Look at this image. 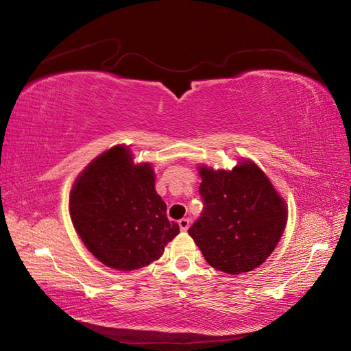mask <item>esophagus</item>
<instances>
[{
    "instance_id": "1",
    "label": "esophagus",
    "mask_w": 351,
    "mask_h": 351,
    "mask_svg": "<svg viewBox=\"0 0 351 351\" xmlns=\"http://www.w3.org/2000/svg\"><path fill=\"white\" fill-rule=\"evenodd\" d=\"M178 225H180V229L182 230V232H185L190 228V219H181L180 221H178Z\"/></svg>"
}]
</instances>
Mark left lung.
Here are the masks:
<instances>
[{
	"instance_id": "left-lung-1",
	"label": "left lung",
	"mask_w": 351,
	"mask_h": 351,
	"mask_svg": "<svg viewBox=\"0 0 351 351\" xmlns=\"http://www.w3.org/2000/svg\"><path fill=\"white\" fill-rule=\"evenodd\" d=\"M204 211L189 229L211 267L228 274L255 270L287 225V204L255 162L232 170L199 167Z\"/></svg>"
}]
</instances>
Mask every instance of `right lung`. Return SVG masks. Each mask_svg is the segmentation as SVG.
Masks as SVG:
<instances>
[{
    "label": "right lung",
    "mask_w": 351,
    "mask_h": 351,
    "mask_svg": "<svg viewBox=\"0 0 351 351\" xmlns=\"http://www.w3.org/2000/svg\"><path fill=\"white\" fill-rule=\"evenodd\" d=\"M155 191L151 164H134L128 147L114 146L80 173L69 196L73 228L96 259L122 271L158 259L180 234Z\"/></svg>",
    "instance_id": "obj_1"
}]
</instances>
